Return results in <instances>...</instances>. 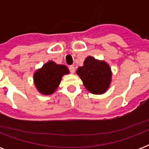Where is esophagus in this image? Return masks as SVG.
Segmentation results:
<instances>
[{
  "mask_svg": "<svg viewBox=\"0 0 149 149\" xmlns=\"http://www.w3.org/2000/svg\"><path fill=\"white\" fill-rule=\"evenodd\" d=\"M69 69H70V72H71V73H74L75 71H76V69H75L74 65H70V67H69Z\"/></svg>",
  "mask_w": 149,
  "mask_h": 149,
  "instance_id": "obj_1",
  "label": "esophagus"
}]
</instances>
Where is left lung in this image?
I'll return each instance as SVG.
<instances>
[{"label":"left lung","instance_id":"1","mask_svg":"<svg viewBox=\"0 0 149 149\" xmlns=\"http://www.w3.org/2000/svg\"><path fill=\"white\" fill-rule=\"evenodd\" d=\"M86 89L94 94H102L108 89L111 81V70L104 61L88 56L83 66L77 71Z\"/></svg>","mask_w":149,"mask_h":149}]
</instances>
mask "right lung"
Masks as SVG:
<instances>
[{
	"mask_svg": "<svg viewBox=\"0 0 149 149\" xmlns=\"http://www.w3.org/2000/svg\"><path fill=\"white\" fill-rule=\"evenodd\" d=\"M70 72L64 65H58L52 61L45 63L34 74V83L42 94L49 95L55 92L63 76Z\"/></svg>",
	"mask_w": 149,
	"mask_h": 149,
	"instance_id": "1",
	"label": "right lung"
}]
</instances>
